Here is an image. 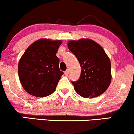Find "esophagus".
Listing matches in <instances>:
<instances>
[{
  "label": "esophagus",
  "mask_w": 134,
  "mask_h": 134,
  "mask_svg": "<svg viewBox=\"0 0 134 134\" xmlns=\"http://www.w3.org/2000/svg\"><path fill=\"white\" fill-rule=\"evenodd\" d=\"M69 70H65V72H64V74H65V76H68V75H69Z\"/></svg>",
  "instance_id": "esophagus-1"
}]
</instances>
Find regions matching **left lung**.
I'll return each mask as SVG.
<instances>
[{
	"instance_id": "8db88e82",
	"label": "left lung",
	"mask_w": 134,
	"mask_h": 134,
	"mask_svg": "<svg viewBox=\"0 0 134 134\" xmlns=\"http://www.w3.org/2000/svg\"><path fill=\"white\" fill-rule=\"evenodd\" d=\"M67 45L81 68L79 79L71 81L76 93L86 98L102 94L111 80V62L103 48L90 39L72 40Z\"/></svg>"
}]
</instances>
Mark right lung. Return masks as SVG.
I'll list each match as a JSON object with an SVG mask.
<instances>
[{"label": "right lung", "instance_id": "add662e5", "mask_svg": "<svg viewBox=\"0 0 134 134\" xmlns=\"http://www.w3.org/2000/svg\"><path fill=\"white\" fill-rule=\"evenodd\" d=\"M61 40L40 39L26 49L18 64V74L24 90L32 96L45 97L55 91L64 72L56 53Z\"/></svg>", "mask_w": 134, "mask_h": 134}]
</instances>
